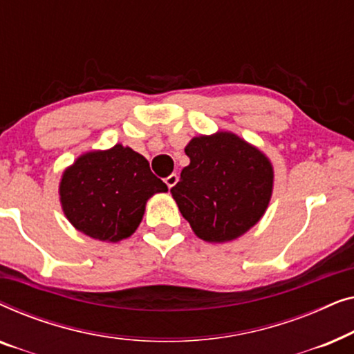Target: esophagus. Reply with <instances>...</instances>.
Listing matches in <instances>:
<instances>
[{"instance_id": "1", "label": "esophagus", "mask_w": 354, "mask_h": 354, "mask_svg": "<svg viewBox=\"0 0 354 354\" xmlns=\"http://www.w3.org/2000/svg\"><path fill=\"white\" fill-rule=\"evenodd\" d=\"M164 182H166L169 190H171V188L176 187V183L178 182V176H177V174H171V176H167L166 178H164Z\"/></svg>"}]
</instances>
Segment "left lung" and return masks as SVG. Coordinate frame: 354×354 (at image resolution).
<instances>
[{
  "mask_svg": "<svg viewBox=\"0 0 354 354\" xmlns=\"http://www.w3.org/2000/svg\"><path fill=\"white\" fill-rule=\"evenodd\" d=\"M185 154L190 164L171 193L196 236L224 243L264 216L274 185L264 153L235 133L217 132L192 138Z\"/></svg>",
  "mask_w": 354,
  "mask_h": 354,
  "instance_id": "obj_1",
  "label": "left lung"
}]
</instances>
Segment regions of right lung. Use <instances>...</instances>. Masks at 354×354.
<instances>
[{
    "label": "right lung",
    "mask_w": 354,
    "mask_h": 354,
    "mask_svg": "<svg viewBox=\"0 0 354 354\" xmlns=\"http://www.w3.org/2000/svg\"><path fill=\"white\" fill-rule=\"evenodd\" d=\"M167 185L132 148L115 145L90 151L67 167L59 183L62 211L82 234L101 241H120L137 230L145 206Z\"/></svg>",
    "instance_id": "obj_1"
}]
</instances>
